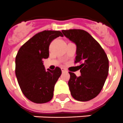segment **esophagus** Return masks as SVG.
Masks as SVG:
<instances>
[{"label": "esophagus", "instance_id": "1", "mask_svg": "<svg viewBox=\"0 0 123 123\" xmlns=\"http://www.w3.org/2000/svg\"><path fill=\"white\" fill-rule=\"evenodd\" d=\"M61 70H62V71L63 72H65L66 71V69H65V68H61Z\"/></svg>", "mask_w": 123, "mask_h": 123}]
</instances>
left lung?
Instances as JSON below:
<instances>
[{
	"label": "left lung",
	"mask_w": 123,
	"mask_h": 123,
	"mask_svg": "<svg viewBox=\"0 0 123 123\" xmlns=\"http://www.w3.org/2000/svg\"><path fill=\"white\" fill-rule=\"evenodd\" d=\"M63 35L77 46L75 63L81 75L77 77L69 72L68 84L74 98L86 102L98 95L109 74V59L98 42L85 30L70 29L62 30Z\"/></svg>",
	"instance_id": "1"
}]
</instances>
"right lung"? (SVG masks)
I'll list each match as a JSON object with an SVG mask.
<instances>
[{
  "mask_svg": "<svg viewBox=\"0 0 123 123\" xmlns=\"http://www.w3.org/2000/svg\"><path fill=\"white\" fill-rule=\"evenodd\" d=\"M63 37L60 31L44 30L34 35L19 48L16 56L15 73L23 95L36 104L49 102L56 82L62 74L56 67L45 70L43 59L49 57V47L53 39Z\"/></svg>",
  "mask_w": 123,
  "mask_h": 123,
  "instance_id": "1",
  "label": "right lung"
}]
</instances>
